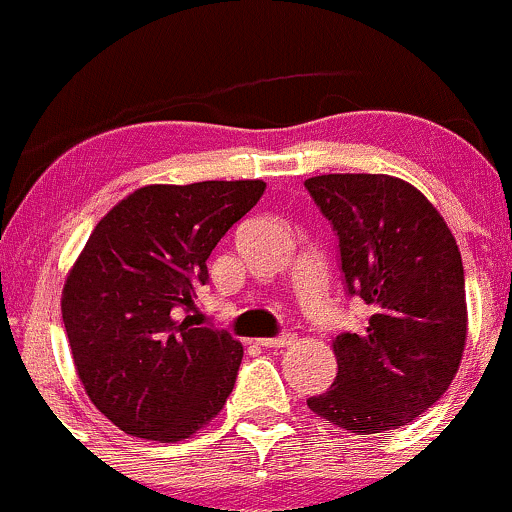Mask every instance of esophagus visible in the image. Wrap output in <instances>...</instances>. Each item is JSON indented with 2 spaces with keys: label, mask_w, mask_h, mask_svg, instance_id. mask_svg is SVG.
I'll use <instances>...</instances> for the list:
<instances>
[{
  "label": "esophagus",
  "mask_w": 512,
  "mask_h": 512,
  "mask_svg": "<svg viewBox=\"0 0 512 512\" xmlns=\"http://www.w3.org/2000/svg\"><path fill=\"white\" fill-rule=\"evenodd\" d=\"M294 335L291 333H284V335H277V338H262V340H257L260 342L262 347H289V345H294Z\"/></svg>",
  "instance_id": "esophagus-1"
}]
</instances>
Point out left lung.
<instances>
[{"mask_svg": "<svg viewBox=\"0 0 512 512\" xmlns=\"http://www.w3.org/2000/svg\"><path fill=\"white\" fill-rule=\"evenodd\" d=\"M340 240L347 294L372 316L333 340L338 376L308 398L318 418L374 435L401 428L449 389L466 345L464 267L440 211L389 174L306 179Z\"/></svg>", "mask_w": 512, "mask_h": 512, "instance_id": "left-lung-1", "label": "left lung"}]
</instances>
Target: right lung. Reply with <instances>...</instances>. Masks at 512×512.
I'll use <instances>...</instances> for the list:
<instances>
[{
    "instance_id": "add662e5",
    "label": "right lung",
    "mask_w": 512,
    "mask_h": 512,
    "mask_svg": "<svg viewBox=\"0 0 512 512\" xmlns=\"http://www.w3.org/2000/svg\"><path fill=\"white\" fill-rule=\"evenodd\" d=\"M265 187L148 184L92 230L60 306L84 391L119 430L179 442L226 406L243 345L177 311H192L211 250Z\"/></svg>"
}]
</instances>
